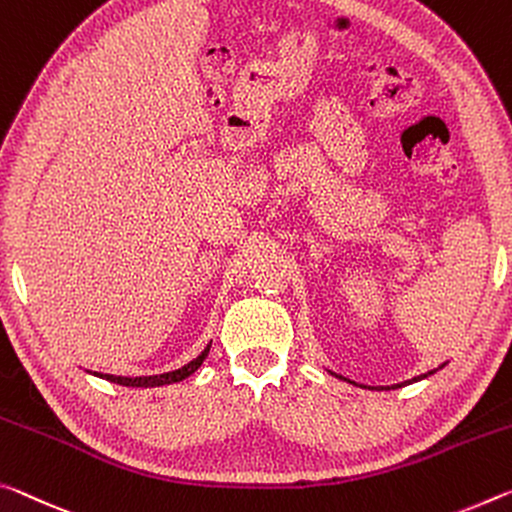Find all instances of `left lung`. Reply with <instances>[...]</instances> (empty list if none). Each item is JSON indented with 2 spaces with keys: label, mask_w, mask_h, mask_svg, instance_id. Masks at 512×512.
<instances>
[{
  "label": "left lung",
  "mask_w": 512,
  "mask_h": 512,
  "mask_svg": "<svg viewBox=\"0 0 512 512\" xmlns=\"http://www.w3.org/2000/svg\"><path fill=\"white\" fill-rule=\"evenodd\" d=\"M444 364L446 362H442L440 367L437 369H431V371H426V373H421V376H415V378H410V380H405V383H396V385H383V387H376V389H396V387H405V385H412V383H419V380H424V378H428V376H433L435 371H440V369H444ZM332 373V371H330ZM332 376L335 378H339V380H344V383H353V380H348V378H344V376H339V373H332ZM355 387H364L367 389V385H358V383H353ZM369 389H373V387H369Z\"/></svg>",
  "instance_id": "obj_1"
}]
</instances>
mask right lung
I'll return each instance as SVG.
<instances>
[{
	"instance_id": "obj_1",
	"label": "right lung",
	"mask_w": 512,
	"mask_h": 512,
	"mask_svg": "<svg viewBox=\"0 0 512 512\" xmlns=\"http://www.w3.org/2000/svg\"><path fill=\"white\" fill-rule=\"evenodd\" d=\"M209 348H212V342L205 346V351H202L198 358H193L189 364H184L182 369L159 373V376H113V373H100V371H88V373H93V376H97V378L111 380V383L123 385V387H161V385H173V383H180V380H184V378H189L191 373H196L200 369V364L205 362V358H207Z\"/></svg>"
}]
</instances>
